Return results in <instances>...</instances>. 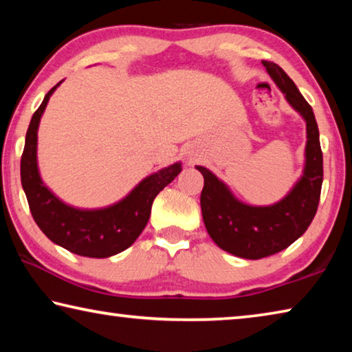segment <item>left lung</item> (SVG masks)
Masks as SVG:
<instances>
[{"label": "left lung", "mask_w": 352, "mask_h": 352, "mask_svg": "<svg viewBox=\"0 0 352 352\" xmlns=\"http://www.w3.org/2000/svg\"><path fill=\"white\" fill-rule=\"evenodd\" d=\"M262 63L287 102L306 121V164L301 178L278 204L252 206L237 200L211 170L195 166L205 178L200 206L208 234L225 252L245 259L275 254L305 234L317 212L323 183V153L312 107L281 67L265 60Z\"/></svg>", "instance_id": "left-lung-1"}]
</instances>
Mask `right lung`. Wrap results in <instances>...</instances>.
<instances>
[{"instance_id": "right-lung-1", "label": "right lung", "mask_w": 352, "mask_h": 352, "mask_svg": "<svg viewBox=\"0 0 352 352\" xmlns=\"http://www.w3.org/2000/svg\"><path fill=\"white\" fill-rule=\"evenodd\" d=\"M58 82L34 113L26 132L21 155V184L29 210L47 239L68 252L87 258H110L129 248L138 239L151 217L155 197L182 172V163L168 166L146 177L127 197L100 210H79L57 199L41 182L37 166V130L47 100Z\"/></svg>"}]
</instances>
